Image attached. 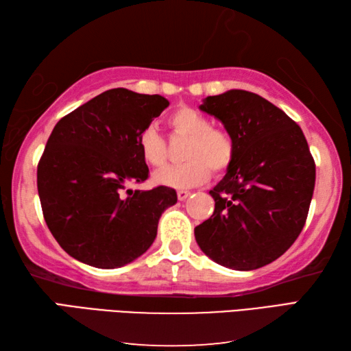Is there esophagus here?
Masks as SVG:
<instances>
[{"mask_svg":"<svg viewBox=\"0 0 351 351\" xmlns=\"http://www.w3.org/2000/svg\"><path fill=\"white\" fill-rule=\"evenodd\" d=\"M189 195H191V192L189 191H184V189L177 192V197H178V199H180V202H184V199L188 198Z\"/></svg>","mask_w":351,"mask_h":351,"instance_id":"obj_1","label":"esophagus"}]
</instances>
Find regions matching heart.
<instances>
[{"instance_id": "1", "label": "heart", "mask_w": 351, "mask_h": 351, "mask_svg": "<svg viewBox=\"0 0 351 351\" xmlns=\"http://www.w3.org/2000/svg\"><path fill=\"white\" fill-rule=\"evenodd\" d=\"M169 124L189 138L184 149L186 162L159 171L154 180L174 189H188L207 182L212 176L223 174L234 157V141L230 133L213 128L210 119L192 107H178L171 113ZM138 148L147 165L160 168L167 162V142L149 125L141 132Z\"/></svg>"}]
</instances>
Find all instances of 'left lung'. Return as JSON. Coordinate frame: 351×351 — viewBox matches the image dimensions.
<instances>
[{
  "label": "left lung",
  "mask_w": 351,
  "mask_h": 351,
  "mask_svg": "<svg viewBox=\"0 0 351 351\" xmlns=\"http://www.w3.org/2000/svg\"><path fill=\"white\" fill-rule=\"evenodd\" d=\"M224 124L234 157L209 194L213 215L195 227L202 252L226 268L252 271L278 259L302 233L315 162L295 121L268 99L232 89L199 106Z\"/></svg>",
  "instance_id": "8db88e82"
}]
</instances>
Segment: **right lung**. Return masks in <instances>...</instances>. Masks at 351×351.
<instances>
[{
  "mask_svg": "<svg viewBox=\"0 0 351 351\" xmlns=\"http://www.w3.org/2000/svg\"><path fill=\"white\" fill-rule=\"evenodd\" d=\"M169 106L160 95L106 90L56 124L38 165L45 223L59 245L86 265L112 269L152 247L168 186L132 191L148 178L138 138Z\"/></svg>",
  "mask_w": 351,
  "mask_h": 351,
  "instance_id": "1",
  "label": "right lung"
}]
</instances>
